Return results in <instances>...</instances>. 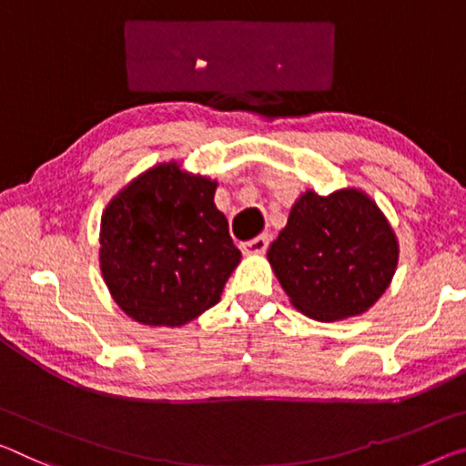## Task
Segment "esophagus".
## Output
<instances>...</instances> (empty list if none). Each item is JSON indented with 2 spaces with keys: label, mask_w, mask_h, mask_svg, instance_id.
<instances>
[{
  "label": "esophagus",
  "mask_w": 466,
  "mask_h": 466,
  "mask_svg": "<svg viewBox=\"0 0 466 466\" xmlns=\"http://www.w3.org/2000/svg\"><path fill=\"white\" fill-rule=\"evenodd\" d=\"M268 247H269L268 236H257V238H253V240L242 242L240 250L245 255H263L265 250H268Z\"/></svg>",
  "instance_id": "esophagus-1"
}]
</instances>
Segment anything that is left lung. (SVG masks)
Wrapping results in <instances>:
<instances>
[{"label":"left lung","instance_id":"8db88e82","mask_svg":"<svg viewBox=\"0 0 466 466\" xmlns=\"http://www.w3.org/2000/svg\"><path fill=\"white\" fill-rule=\"evenodd\" d=\"M268 259L300 313L338 321L365 313L388 290L398 242L380 207L360 190L328 197L307 190Z\"/></svg>","mask_w":466,"mask_h":466}]
</instances>
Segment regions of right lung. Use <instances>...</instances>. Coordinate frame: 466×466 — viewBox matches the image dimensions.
Returning a JSON list of instances; mask_svg holds the SVG:
<instances>
[{
	"label": "right lung",
	"instance_id": "right-lung-1",
	"mask_svg": "<svg viewBox=\"0 0 466 466\" xmlns=\"http://www.w3.org/2000/svg\"><path fill=\"white\" fill-rule=\"evenodd\" d=\"M218 182L159 164L117 193L101 216L103 279L145 326H184L218 305L240 250L213 195Z\"/></svg>",
	"mask_w": 466,
	"mask_h": 466
}]
</instances>
